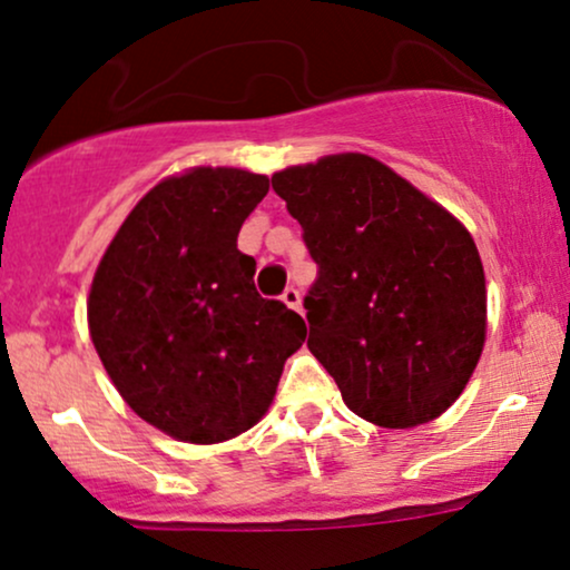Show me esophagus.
Masks as SVG:
<instances>
[{
  "label": "esophagus",
  "mask_w": 570,
  "mask_h": 570,
  "mask_svg": "<svg viewBox=\"0 0 570 570\" xmlns=\"http://www.w3.org/2000/svg\"><path fill=\"white\" fill-rule=\"evenodd\" d=\"M281 299H284V303L289 305L292 311H299V303H303V297H299V289H294V286H286V292L281 294Z\"/></svg>",
  "instance_id": "34e87169"
}]
</instances>
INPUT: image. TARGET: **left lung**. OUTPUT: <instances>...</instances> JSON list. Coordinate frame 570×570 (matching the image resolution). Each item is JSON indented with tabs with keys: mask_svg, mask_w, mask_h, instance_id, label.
<instances>
[{
	"mask_svg": "<svg viewBox=\"0 0 570 570\" xmlns=\"http://www.w3.org/2000/svg\"><path fill=\"white\" fill-rule=\"evenodd\" d=\"M271 183L318 265L303 303L307 347L347 409L393 430L441 416L485 340V278L468 228L363 154Z\"/></svg>",
	"mask_w": 570,
	"mask_h": 570,
	"instance_id": "8db88e82",
	"label": "left lung"
}]
</instances>
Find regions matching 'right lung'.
<instances>
[{
	"instance_id": "right-lung-1",
	"label": "right lung",
	"mask_w": 570,
	"mask_h": 570,
	"mask_svg": "<svg viewBox=\"0 0 570 570\" xmlns=\"http://www.w3.org/2000/svg\"><path fill=\"white\" fill-rule=\"evenodd\" d=\"M265 175L198 167L129 212L102 255L87 318L95 351L137 416L190 443L236 438L271 406L305 321L255 286L238 230Z\"/></svg>"
}]
</instances>
